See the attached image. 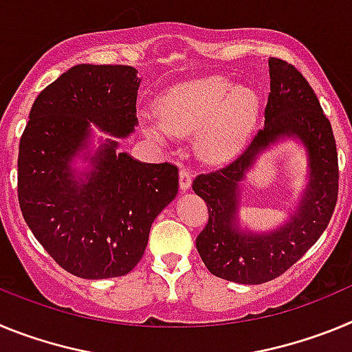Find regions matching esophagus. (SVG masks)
<instances>
[{
    "mask_svg": "<svg viewBox=\"0 0 352 352\" xmlns=\"http://www.w3.org/2000/svg\"><path fill=\"white\" fill-rule=\"evenodd\" d=\"M192 185V173L186 167H182L179 169V188H182L183 192L188 190Z\"/></svg>",
    "mask_w": 352,
    "mask_h": 352,
    "instance_id": "34e87169",
    "label": "esophagus"
}]
</instances>
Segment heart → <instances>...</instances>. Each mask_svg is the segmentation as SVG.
I'll return each mask as SVG.
<instances>
[{"instance_id":"heart-1","label":"heart","mask_w":352,"mask_h":352,"mask_svg":"<svg viewBox=\"0 0 352 352\" xmlns=\"http://www.w3.org/2000/svg\"><path fill=\"white\" fill-rule=\"evenodd\" d=\"M160 125H149L155 139L197 133V149L204 158L223 162L243 148L256 125L259 100L254 89L234 86L222 76L186 80L170 88L157 102Z\"/></svg>"}]
</instances>
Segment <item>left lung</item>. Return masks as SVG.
Segmentation results:
<instances>
[{
  "label": "left lung",
  "mask_w": 352,
  "mask_h": 352,
  "mask_svg": "<svg viewBox=\"0 0 352 352\" xmlns=\"http://www.w3.org/2000/svg\"><path fill=\"white\" fill-rule=\"evenodd\" d=\"M270 95L264 126L243 153L222 169L199 174L192 183L208 206V223L195 239L199 256L214 276L257 285L287 272L321 238L338 195V157L333 130L301 72L270 58ZM296 137L309 157V185L292 220L270 233L239 229V183L261 151Z\"/></svg>",
  "instance_id": "obj_1"
}]
</instances>
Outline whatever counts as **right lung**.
Returning a JSON list of instances; mask_svg holds the SVG:
<instances>
[{
    "label": "right lung",
    "mask_w": 352,
    "mask_h": 352,
    "mask_svg": "<svg viewBox=\"0 0 352 352\" xmlns=\"http://www.w3.org/2000/svg\"><path fill=\"white\" fill-rule=\"evenodd\" d=\"M139 82L129 65H76L40 91L19 142L24 220L49 256L80 278L132 272L151 223L178 194V167L116 153L111 139L86 157L91 169H72L91 123L116 138L133 132Z\"/></svg>",
    "instance_id": "right-lung-1"
}]
</instances>
